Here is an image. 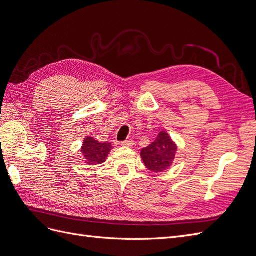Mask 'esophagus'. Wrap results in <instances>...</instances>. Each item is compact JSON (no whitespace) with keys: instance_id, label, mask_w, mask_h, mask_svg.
Here are the masks:
<instances>
[{"instance_id":"esophagus-1","label":"esophagus","mask_w":256,"mask_h":256,"mask_svg":"<svg viewBox=\"0 0 256 256\" xmlns=\"http://www.w3.org/2000/svg\"><path fill=\"white\" fill-rule=\"evenodd\" d=\"M134 145V142L132 140H126L125 142H122V146L125 147H132Z\"/></svg>"}]
</instances>
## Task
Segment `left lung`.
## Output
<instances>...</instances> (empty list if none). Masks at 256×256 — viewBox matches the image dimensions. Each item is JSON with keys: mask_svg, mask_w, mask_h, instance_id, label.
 Wrapping results in <instances>:
<instances>
[{"mask_svg": "<svg viewBox=\"0 0 256 256\" xmlns=\"http://www.w3.org/2000/svg\"><path fill=\"white\" fill-rule=\"evenodd\" d=\"M177 152V145L166 131H161L152 144L141 150L145 166L154 173L166 171L172 166Z\"/></svg>", "mask_w": 256, "mask_h": 256, "instance_id": "8db88e82", "label": "left lung"}]
</instances>
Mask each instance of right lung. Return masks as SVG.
<instances>
[{
    "label": "right lung",
    "instance_id": "right-lung-1",
    "mask_svg": "<svg viewBox=\"0 0 256 256\" xmlns=\"http://www.w3.org/2000/svg\"><path fill=\"white\" fill-rule=\"evenodd\" d=\"M113 148L111 143H102L94 138L86 136L84 138L81 152L83 154V158L85 160V164L90 166L95 164H102L108 158V154Z\"/></svg>",
    "mask_w": 256,
    "mask_h": 256
}]
</instances>
